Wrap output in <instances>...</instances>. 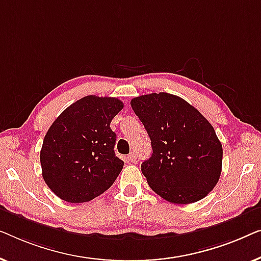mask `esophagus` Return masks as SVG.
I'll list each match as a JSON object with an SVG mask.
<instances>
[{
    "label": "esophagus",
    "mask_w": 261,
    "mask_h": 261,
    "mask_svg": "<svg viewBox=\"0 0 261 261\" xmlns=\"http://www.w3.org/2000/svg\"><path fill=\"white\" fill-rule=\"evenodd\" d=\"M129 160L131 161V162H135L136 160H137V155H136L135 151H132L129 153Z\"/></svg>",
    "instance_id": "obj_1"
}]
</instances>
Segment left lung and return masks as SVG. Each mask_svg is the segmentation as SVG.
Wrapping results in <instances>:
<instances>
[{"label":"left lung","instance_id":"obj_1","mask_svg":"<svg viewBox=\"0 0 261 261\" xmlns=\"http://www.w3.org/2000/svg\"><path fill=\"white\" fill-rule=\"evenodd\" d=\"M131 108L151 141L152 155L142 163L150 188L171 203L207 196L222 169V145L212 124L185 99L166 92L136 97Z\"/></svg>","mask_w":261,"mask_h":261}]
</instances>
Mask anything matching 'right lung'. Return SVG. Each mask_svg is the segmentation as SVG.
Instances as JSON below:
<instances>
[{"label": "right lung", "instance_id": "obj_1", "mask_svg": "<svg viewBox=\"0 0 261 261\" xmlns=\"http://www.w3.org/2000/svg\"><path fill=\"white\" fill-rule=\"evenodd\" d=\"M124 104L87 95L61 113L47 131L40 151L42 177L61 200L82 203L113 185L124 162L115 153L110 124Z\"/></svg>", "mask_w": 261, "mask_h": 261}]
</instances>
